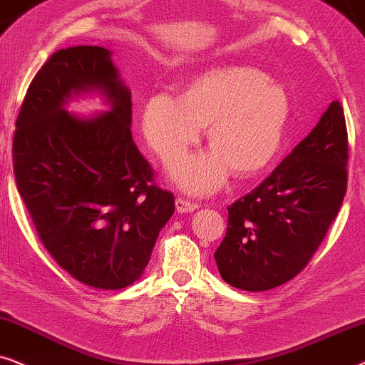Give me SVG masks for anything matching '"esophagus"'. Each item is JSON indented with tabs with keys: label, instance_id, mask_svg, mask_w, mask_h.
<instances>
[{
	"label": "esophagus",
	"instance_id": "esophagus-1",
	"mask_svg": "<svg viewBox=\"0 0 365 365\" xmlns=\"http://www.w3.org/2000/svg\"><path fill=\"white\" fill-rule=\"evenodd\" d=\"M175 207H177L178 213H190V212H195V210H198V208H200L198 203L185 200V198H177V200H175Z\"/></svg>",
	"mask_w": 365,
	"mask_h": 365
}]
</instances>
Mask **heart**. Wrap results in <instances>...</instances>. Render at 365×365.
I'll return each instance as SVG.
<instances>
[{
  "instance_id": "1",
  "label": "heart",
  "mask_w": 365,
  "mask_h": 365,
  "mask_svg": "<svg viewBox=\"0 0 365 365\" xmlns=\"http://www.w3.org/2000/svg\"><path fill=\"white\" fill-rule=\"evenodd\" d=\"M289 93L250 66L203 70L182 86L177 98L152 95L142 111V132L160 160L182 157L207 126L212 150L168 165V177L183 192L205 195L232 172L249 180L265 172L284 142L290 118Z\"/></svg>"
}]
</instances>
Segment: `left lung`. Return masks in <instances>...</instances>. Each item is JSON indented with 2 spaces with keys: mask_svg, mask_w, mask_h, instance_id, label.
Instances as JSON below:
<instances>
[{
  "mask_svg": "<svg viewBox=\"0 0 365 365\" xmlns=\"http://www.w3.org/2000/svg\"><path fill=\"white\" fill-rule=\"evenodd\" d=\"M347 128L332 101L315 128L259 187L228 207L215 262L232 287L262 292L312 259L347 190Z\"/></svg>",
  "mask_w": 365,
  "mask_h": 365,
  "instance_id": "8db88e82",
  "label": "left lung"
}]
</instances>
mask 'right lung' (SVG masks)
Returning a JSON list of instances; mask_svg holds the SVG:
<instances>
[{
  "label": "right lung",
  "instance_id": "add662e5",
  "mask_svg": "<svg viewBox=\"0 0 365 365\" xmlns=\"http://www.w3.org/2000/svg\"><path fill=\"white\" fill-rule=\"evenodd\" d=\"M90 93L109 110L90 119L67 113L68 101ZM130 126L132 93L101 46L53 53L16 120L14 178L38 237L61 269L95 289L137 282L175 212Z\"/></svg>",
  "mask_w": 365,
  "mask_h": 365
}]
</instances>
